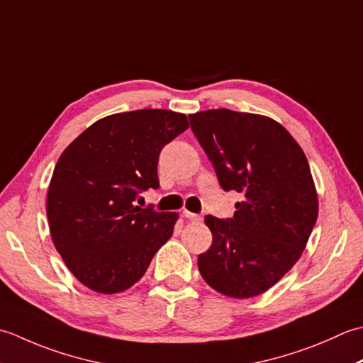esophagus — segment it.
I'll return each instance as SVG.
<instances>
[{
	"mask_svg": "<svg viewBox=\"0 0 363 363\" xmlns=\"http://www.w3.org/2000/svg\"><path fill=\"white\" fill-rule=\"evenodd\" d=\"M183 216L186 218V219H189V220H194V223H199V220H202V216H201V214L191 213V211H188V210H184V211H183Z\"/></svg>",
	"mask_w": 363,
	"mask_h": 363,
	"instance_id": "1",
	"label": "esophagus"
}]
</instances>
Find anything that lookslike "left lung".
<instances>
[{
    "instance_id": "left-lung-1",
    "label": "left lung",
    "mask_w": 363,
    "mask_h": 363,
    "mask_svg": "<svg viewBox=\"0 0 363 363\" xmlns=\"http://www.w3.org/2000/svg\"><path fill=\"white\" fill-rule=\"evenodd\" d=\"M220 188L242 194L233 218L205 216L213 244L197 258L214 290L246 299L276 285L306 249L318 196L304 152L269 117L208 109L191 114Z\"/></svg>"
}]
</instances>
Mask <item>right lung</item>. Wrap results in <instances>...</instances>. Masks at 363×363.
<instances>
[{
	"label": "right lung",
	"mask_w": 363,
	"mask_h": 363,
	"mask_svg": "<svg viewBox=\"0 0 363 363\" xmlns=\"http://www.w3.org/2000/svg\"><path fill=\"white\" fill-rule=\"evenodd\" d=\"M188 127L186 116L167 109L113 114L81 133L57 160L47 196L51 238L87 288L128 290L172 236L179 214L135 201L160 186L162 147Z\"/></svg>",
	"instance_id": "add662e5"
}]
</instances>
